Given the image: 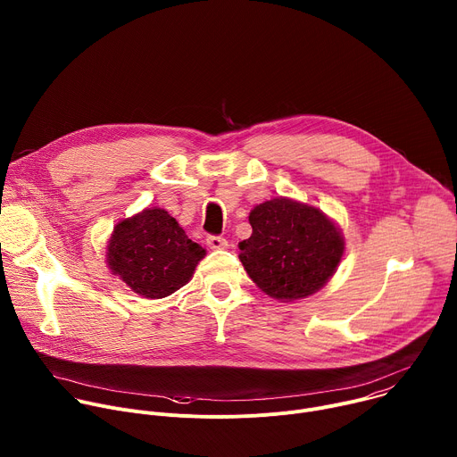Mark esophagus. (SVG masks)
<instances>
[{
  "label": "esophagus",
  "mask_w": 457,
  "mask_h": 457,
  "mask_svg": "<svg viewBox=\"0 0 457 457\" xmlns=\"http://www.w3.org/2000/svg\"><path fill=\"white\" fill-rule=\"evenodd\" d=\"M206 242L212 249H226L228 247V240L224 237H219V235H210L206 238Z\"/></svg>",
  "instance_id": "esophagus-1"
}]
</instances>
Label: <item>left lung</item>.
I'll list each match as a JSON object with an SVG mask.
<instances>
[{"mask_svg":"<svg viewBox=\"0 0 457 457\" xmlns=\"http://www.w3.org/2000/svg\"><path fill=\"white\" fill-rule=\"evenodd\" d=\"M253 233L238 244L249 278L271 298L291 302L321 289L335 275L345 242L340 228L320 210L271 199L249 213Z\"/></svg>","mask_w":457,"mask_h":457,"instance_id":"8db88e82","label":"left lung"}]
</instances>
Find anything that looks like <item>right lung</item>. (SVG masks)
Masks as SVG:
<instances>
[{"mask_svg":"<svg viewBox=\"0 0 457 457\" xmlns=\"http://www.w3.org/2000/svg\"><path fill=\"white\" fill-rule=\"evenodd\" d=\"M204 254L166 210L148 208L113 228L106 262L134 293L164 298L191 280Z\"/></svg>","mask_w":457,"mask_h":457,"instance_id":"1","label":"right lung"}]
</instances>
